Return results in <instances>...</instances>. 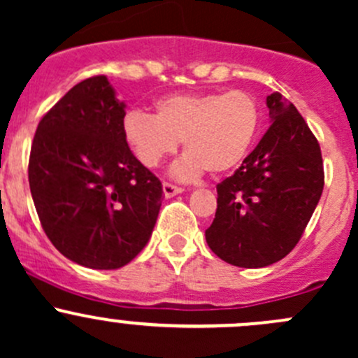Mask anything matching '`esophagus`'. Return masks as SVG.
I'll return each mask as SVG.
<instances>
[{
    "label": "esophagus",
    "instance_id": "34e87169",
    "mask_svg": "<svg viewBox=\"0 0 358 358\" xmlns=\"http://www.w3.org/2000/svg\"><path fill=\"white\" fill-rule=\"evenodd\" d=\"M162 192H164V197H175V196H178V194H182L183 189L173 185V183L164 182L162 183Z\"/></svg>",
    "mask_w": 358,
    "mask_h": 358
}]
</instances>
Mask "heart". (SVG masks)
Wrapping results in <instances>:
<instances>
[{
    "label": "heart",
    "mask_w": 358,
    "mask_h": 358,
    "mask_svg": "<svg viewBox=\"0 0 358 358\" xmlns=\"http://www.w3.org/2000/svg\"><path fill=\"white\" fill-rule=\"evenodd\" d=\"M259 122L258 100L243 90L169 95L156 102V115L129 110L122 135L147 168H156L183 142L185 156L173 166V175L192 180L204 169L211 175L236 169L255 143Z\"/></svg>",
    "instance_id": "b5f03b06"
}]
</instances>
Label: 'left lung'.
Returning <instances> with one entry per match:
<instances>
[{"instance_id":"left-lung-1","label":"left lung","mask_w":358,"mask_h":358,"mask_svg":"<svg viewBox=\"0 0 358 358\" xmlns=\"http://www.w3.org/2000/svg\"><path fill=\"white\" fill-rule=\"evenodd\" d=\"M270 128L232 176L218 183L206 243L218 258L262 268L289 255L324 189L320 147L298 109L280 93L266 96Z\"/></svg>"}]
</instances>
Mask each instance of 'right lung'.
Here are the masks:
<instances>
[{
    "instance_id": "right-lung-1",
    "label": "right lung",
    "mask_w": 358,
    "mask_h": 358,
    "mask_svg": "<svg viewBox=\"0 0 358 358\" xmlns=\"http://www.w3.org/2000/svg\"><path fill=\"white\" fill-rule=\"evenodd\" d=\"M124 109L106 76L88 78L46 112L32 140L29 187L43 230L88 268L128 265L161 209V182L122 135Z\"/></svg>"
}]
</instances>
